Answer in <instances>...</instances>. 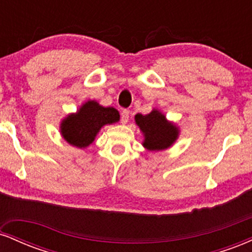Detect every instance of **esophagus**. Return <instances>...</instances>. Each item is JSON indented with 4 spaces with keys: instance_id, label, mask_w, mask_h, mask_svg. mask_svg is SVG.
Returning a JSON list of instances; mask_svg holds the SVG:
<instances>
[{
    "instance_id": "obj_1",
    "label": "esophagus",
    "mask_w": 252,
    "mask_h": 252,
    "mask_svg": "<svg viewBox=\"0 0 252 252\" xmlns=\"http://www.w3.org/2000/svg\"><path fill=\"white\" fill-rule=\"evenodd\" d=\"M129 110H123L122 112H121V122H122L123 124H126V122H128L129 120Z\"/></svg>"
}]
</instances>
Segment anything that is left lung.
Returning <instances> with one entry per match:
<instances>
[{
    "label": "left lung",
    "mask_w": 252,
    "mask_h": 252,
    "mask_svg": "<svg viewBox=\"0 0 252 252\" xmlns=\"http://www.w3.org/2000/svg\"><path fill=\"white\" fill-rule=\"evenodd\" d=\"M135 121L144 134L143 146L149 150L168 148L178 137V128L167 122L166 117L158 110H153L148 115L137 114Z\"/></svg>",
    "instance_id": "1"
}]
</instances>
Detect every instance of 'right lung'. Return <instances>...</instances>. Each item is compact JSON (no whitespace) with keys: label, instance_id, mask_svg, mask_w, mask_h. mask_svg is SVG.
I'll list each match as a JSON object with an SVG mask.
<instances>
[{"label":"right lung","instance_id":"add662e5","mask_svg":"<svg viewBox=\"0 0 252 252\" xmlns=\"http://www.w3.org/2000/svg\"><path fill=\"white\" fill-rule=\"evenodd\" d=\"M118 120L120 114L115 108H104L94 100H89L77 114L70 115L63 121L62 134L72 146L85 148L94 142L103 126Z\"/></svg>","mask_w":252,"mask_h":252}]
</instances>
